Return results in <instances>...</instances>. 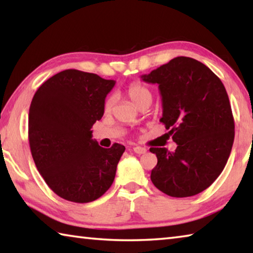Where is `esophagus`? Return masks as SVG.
I'll list each match as a JSON object with an SVG mask.
<instances>
[{"instance_id":"1","label":"esophagus","mask_w":253,"mask_h":253,"mask_svg":"<svg viewBox=\"0 0 253 253\" xmlns=\"http://www.w3.org/2000/svg\"><path fill=\"white\" fill-rule=\"evenodd\" d=\"M132 152L136 153V154H139V155H142V154H145L147 152V149L144 148V147H140V146H135V147H132Z\"/></svg>"}]
</instances>
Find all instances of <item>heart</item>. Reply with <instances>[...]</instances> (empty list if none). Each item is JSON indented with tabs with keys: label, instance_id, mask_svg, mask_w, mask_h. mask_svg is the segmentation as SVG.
Returning <instances> with one entry per match:
<instances>
[{
	"label": "heart",
	"instance_id": "obj_1",
	"mask_svg": "<svg viewBox=\"0 0 253 253\" xmlns=\"http://www.w3.org/2000/svg\"><path fill=\"white\" fill-rule=\"evenodd\" d=\"M127 96L134 102L137 107H140L144 104H151L152 102V92L147 87L139 83H132L128 85L126 89ZM115 105V96L111 95L107 98L104 105L105 113H110Z\"/></svg>",
	"mask_w": 253,
	"mask_h": 253
}]
</instances>
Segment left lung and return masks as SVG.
<instances>
[{
  "mask_svg": "<svg viewBox=\"0 0 253 253\" xmlns=\"http://www.w3.org/2000/svg\"><path fill=\"white\" fill-rule=\"evenodd\" d=\"M140 78L158 84L160 122L177 145L174 152L149 149L157 157L153 184L173 198L201 193L222 173L234 140L232 110L223 84L210 68L188 57L174 58Z\"/></svg>",
  "mask_w": 253,
  "mask_h": 253,
  "instance_id": "8db88e82",
  "label": "left lung"
}]
</instances>
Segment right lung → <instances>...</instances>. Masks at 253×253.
<instances>
[{
	"label": "right lung",
	"instance_id": "obj_1",
	"mask_svg": "<svg viewBox=\"0 0 253 253\" xmlns=\"http://www.w3.org/2000/svg\"><path fill=\"white\" fill-rule=\"evenodd\" d=\"M115 84L68 69L34 93L29 110L30 148L41 176L60 198L92 202L114 182L125 146H99L91 127L104 115L105 99Z\"/></svg>",
	"mask_w": 253,
	"mask_h": 253
}]
</instances>
